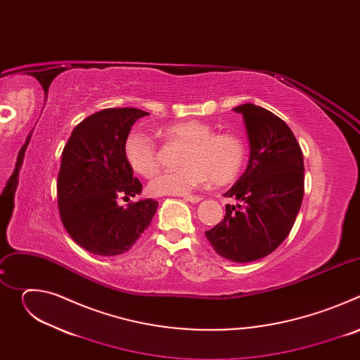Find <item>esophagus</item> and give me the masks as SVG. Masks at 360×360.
Returning a JSON list of instances; mask_svg holds the SVG:
<instances>
[{"label": "esophagus", "instance_id": "esophagus-1", "mask_svg": "<svg viewBox=\"0 0 360 360\" xmlns=\"http://www.w3.org/2000/svg\"><path fill=\"white\" fill-rule=\"evenodd\" d=\"M184 199H185V200H188V202H191V203H198V202H200V200H202V198H200V196H195V195H185V196H184Z\"/></svg>", "mask_w": 360, "mask_h": 360}]
</instances>
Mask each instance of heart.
Instances as JSON below:
<instances>
[{
	"instance_id": "heart-1",
	"label": "heart",
	"mask_w": 360,
	"mask_h": 360,
	"mask_svg": "<svg viewBox=\"0 0 360 360\" xmlns=\"http://www.w3.org/2000/svg\"><path fill=\"white\" fill-rule=\"evenodd\" d=\"M212 125L202 121L174 122L161 129L168 141L184 143L179 169L167 171L149 182L153 195H186L212 179L224 185L235 179L246 161L243 141L232 134H214ZM124 155L134 172L150 178L160 169L158 149L142 129H132L124 143Z\"/></svg>"
}]
</instances>
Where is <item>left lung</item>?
<instances>
[{"label": "left lung", "mask_w": 360, "mask_h": 360, "mask_svg": "<svg viewBox=\"0 0 360 360\" xmlns=\"http://www.w3.org/2000/svg\"><path fill=\"white\" fill-rule=\"evenodd\" d=\"M233 111L243 118L249 161L224 193L239 202L226 205L224 221L205 236L222 258L246 264L265 258L289 235L303 199L304 167L293 132L279 117L255 104Z\"/></svg>", "instance_id": "1"}]
</instances>
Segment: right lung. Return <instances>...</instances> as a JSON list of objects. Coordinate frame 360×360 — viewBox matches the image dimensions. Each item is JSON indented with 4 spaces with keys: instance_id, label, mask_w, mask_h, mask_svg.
<instances>
[{
    "instance_id": "add662e5",
    "label": "right lung",
    "mask_w": 360,
    "mask_h": 360,
    "mask_svg": "<svg viewBox=\"0 0 360 360\" xmlns=\"http://www.w3.org/2000/svg\"><path fill=\"white\" fill-rule=\"evenodd\" d=\"M149 115L136 108H107L78 124L64 150L58 174V208L64 228L85 250L117 256L129 250L157 212L145 198L128 208L118 199L142 192L124 155L132 125Z\"/></svg>"
}]
</instances>
